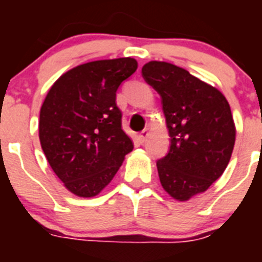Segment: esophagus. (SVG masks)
<instances>
[{
    "mask_svg": "<svg viewBox=\"0 0 262 262\" xmlns=\"http://www.w3.org/2000/svg\"><path fill=\"white\" fill-rule=\"evenodd\" d=\"M149 136V133H148V129H143L142 133H140V135H139V140L142 143H144L145 140H147V138Z\"/></svg>",
    "mask_w": 262,
    "mask_h": 262,
    "instance_id": "esophagus-1",
    "label": "esophagus"
}]
</instances>
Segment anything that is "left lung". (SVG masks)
<instances>
[{
    "label": "left lung",
    "mask_w": 262,
    "mask_h": 262,
    "mask_svg": "<svg viewBox=\"0 0 262 262\" xmlns=\"http://www.w3.org/2000/svg\"><path fill=\"white\" fill-rule=\"evenodd\" d=\"M144 80L163 99L170 136L168 155L157 161L164 190L177 201L203 193L223 174L236 138L226 97L186 69L166 61H149Z\"/></svg>",
    "instance_id": "8db88e82"
}]
</instances>
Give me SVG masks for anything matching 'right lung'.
<instances>
[{
    "instance_id": "add662e5",
    "label": "right lung",
    "mask_w": 262,
    "mask_h": 262,
    "mask_svg": "<svg viewBox=\"0 0 262 262\" xmlns=\"http://www.w3.org/2000/svg\"><path fill=\"white\" fill-rule=\"evenodd\" d=\"M136 68L133 57L85 62L60 76L48 90L39 117L41 149L75 195H98L134 149L122 129L115 93Z\"/></svg>"
}]
</instances>
